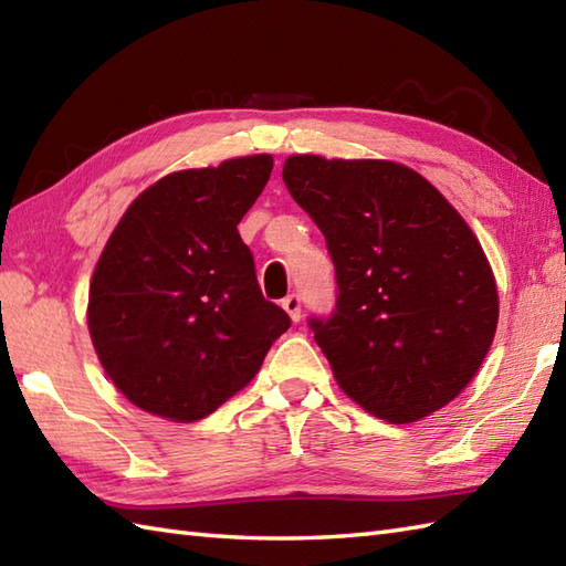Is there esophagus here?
I'll use <instances>...</instances> for the list:
<instances>
[{
    "label": "esophagus",
    "instance_id": "34e87169",
    "mask_svg": "<svg viewBox=\"0 0 566 566\" xmlns=\"http://www.w3.org/2000/svg\"><path fill=\"white\" fill-rule=\"evenodd\" d=\"M282 306H284L286 314L292 316V321L302 318V296H298V294H290L286 298H282Z\"/></svg>",
    "mask_w": 566,
    "mask_h": 566
}]
</instances>
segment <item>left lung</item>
I'll list each match as a JSON object with an SVG mask.
<instances>
[{"label":"left lung","mask_w":566,"mask_h":566,"mask_svg":"<svg viewBox=\"0 0 566 566\" xmlns=\"http://www.w3.org/2000/svg\"><path fill=\"white\" fill-rule=\"evenodd\" d=\"M282 179L335 268L333 314L308 326L340 389L389 423L448 406L499 323L494 272L472 228L428 179L389 160L292 155Z\"/></svg>","instance_id":"obj_1"}]
</instances>
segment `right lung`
<instances>
[{"label": "right lung", "instance_id": "add662e5", "mask_svg": "<svg viewBox=\"0 0 566 566\" xmlns=\"http://www.w3.org/2000/svg\"><path fill=\"white\" fill-rule=\"evenodd\" d=\"M270 172V155L172 172L114 228L87 323L106 375L143 411L177 423L213 413L292 326L238 233Z\"/></svg>", "mask_w": 566, "mask_h": 566}]
</instances>
